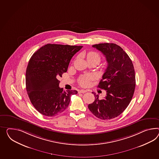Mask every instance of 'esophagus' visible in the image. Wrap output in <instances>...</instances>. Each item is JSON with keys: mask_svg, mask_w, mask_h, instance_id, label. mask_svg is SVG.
<instances>
[{"mask_svg": "<svg viewBox=\"0 0 159 159\" xmlns=\"http://www.w3.org/2000/svg\"><path fill=\"white\" fill-rule=\"evenodd\" d=\"M86 92H87V90H80L78 91L79 93H86Z\"/></svg>", "mask_w": 159, "mask_h": 159, "instance_id": "esophagus-1", "label": "esophagus"}]
</instances>
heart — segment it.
Instances as JSON below:
<instances>
[{"label":"heart","instance_id":"b5f03b06","mask_svg":"<svg viewBox=\"0 0 159 159\" xmlns=\"http://www.w3.org/2000/svg\"><path fill=\"white\" fill-rule=\"evenodd\" d=\"M88 59L96 60L99 62L100 61V56L98 53L95 52H90L87 54V60ZM93 79V77L92 75H85L80 78V83L83 86H88L90 84V82Z\"/></svg>","mask_w":159,"mask_h":159}]
</instances>
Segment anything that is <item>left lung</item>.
I'll return each instance as SVG.
<instances>
[{"mask_svg":"<svg viewBox=\"0 0 159 159\" xmlns=\"http://www.w3.org/2000/svg\"><path fill=\"white\" fill-rule=\"evenodd\" d=\"M106 57L108 66L98 87L106 90L104 99L99 100L93 92L94 102L88 108L95 116L102 120L116 118L130 104L135 88V76L130 58L119 45L102 43L92 45Z\"/></svg>","mask_w":159,"mask_h":159,"instance_id":"left-lung-1","label":"left lung"}]
</instances>
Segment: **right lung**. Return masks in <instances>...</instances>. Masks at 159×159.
I'll return each mask as SVG.
<instances>
[{
  "label": "right lung",
  "mask_w": 159,
  "mask_h": 159,
  "mask_svg": "<svg viewBox=\"0 0 159 159\" xmlns=\"http://www.w3.org/2000/svg\"><path fill=\"white\" fill-rule=\"evenodd\" d=\"M82 46L48 44L33 54L26 71V88L33 106L40 114L54 116L67 108L75 90L64 91L59 77Z\"/></svg>",
  "instance_id": "add662e5"
}]
</instances>
